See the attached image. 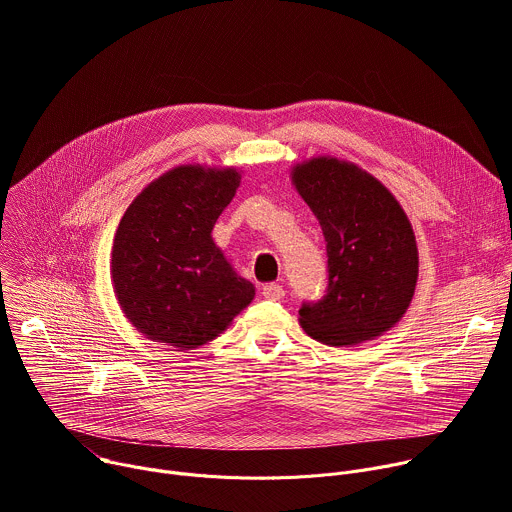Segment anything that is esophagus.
Masks as SVG:
<instances>
[{"label":"esophagus","mask_w":512,"mask_h":512,"mask_svg":"<svg viewBox=\"0 0 512 512\" xmlns=\"http://www.w3.org/2000/svg\"><path fill=\"white\" fill-rule=\"evenodd\" d=\"M263 296H265L267 300L277 302V300H283L285 289H283V285H279V283H265V285H263Z\"/></svg>","instance_id":"obj_1"}]
</instances>
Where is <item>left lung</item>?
<instances>
[{"mask_svg": "<svg viewBox=\"0 0 512 512\" xmlns=\"http://www.w3.org/2000/svg\"><path fill=\"white\" fill-rule=\"evenodd\" d=\"M326 239L328 289L300 308L308 336L330 346L373 340L407 312L419 257L409 218L369 172L330 156L291 170Z\"/></svg>", "mask_w": 512, "mask_h": 512, "instance_id": "1", "label": "left lung"}]
</instances>
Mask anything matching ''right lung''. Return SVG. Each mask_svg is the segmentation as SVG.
<instances>
[{"label":"right lung","instance_id":"right-lung-1","mask_svg":"<svg viewBox=\"0 0 512 512\" xmlns=\"http://www.w3.org/2000/svg\"><path fill=\"white\" fill-rule=\"evenodd\" d=\"M233 168L178 166L129 204L111 251V277L125 318L150 340L190 350L223 334L255 298L212 241L233 200Z\"/></svg>","mask_w":512,"mask_h":512}]
</instances>
